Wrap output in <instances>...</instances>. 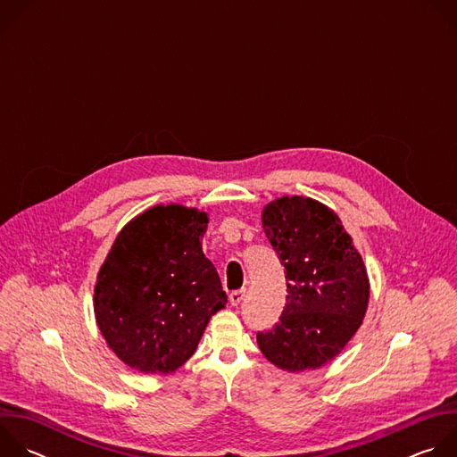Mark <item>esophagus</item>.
Here are the masks:
<instances>
[{"label":"esophagus","instance_id":"1","mask_svg":"<svg viewBox=\"0 0 457 457\" xmlns=\"http://www.w3.org/2000/svg\"><path fill=\"white\" fill-rule=\"evenodd\" d=\"M244 296H245V289H237V291H233V293L229 295L231 305H238V303L244 300Z\"/></svg>","mask_w":457,"mask_h":457}]
</instances>
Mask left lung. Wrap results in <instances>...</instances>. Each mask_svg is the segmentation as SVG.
<instances>
[{
	"label": "left lung",
	"mask_w": 457,
	"mask_h": 457,
	"mask_svg": "<svg viewBox=\"0 0 457 457\" xmlns=\"http://www.w3.org/2000/svg\"><path fill=\"white\" fill-rule=\"evenodd\" d=\"M262 228L286 268L287 296L273 329L256 333L262 354L296 372L333 360L358 331L369 303L361 254L338 215L309 197H282Z\"/></svg>",
	"instance_id": "obj_1"
}]
</instances>
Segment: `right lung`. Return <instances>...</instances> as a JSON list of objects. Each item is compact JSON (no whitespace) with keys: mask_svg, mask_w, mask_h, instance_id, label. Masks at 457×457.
Masks as SVG:
<instances>
[{"mask_svg":"<svg viewBox=\"0 0 457 457\" xmlns=\"http://www.w3.org/2000/svg\"><path fill=\"white\" fill-rule=\"evenodd\" d=\"M208 215L155 206L117 235L94 289L99 331L132 369L168 374L197 349L226 307L219 273L203 253Z\"/></svg>","mask_w":457,"mask_h":457,"instance_id":"obj_1","label":"right lung"}]
</instances>
